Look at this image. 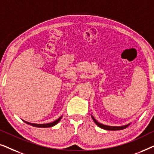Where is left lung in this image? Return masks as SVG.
I'll return each instance as SVG.
<instances>
[{"instance_id": "1", "label": "left lung", "mask_w": 154, "mask_h": 154, "mask_svg": "<svg viewBox=\"0 0 154 154\" xmlns=\"http://www.w3.org/2000/svg\"><path fill=\"white\" fill-rule=\"evenodd\" d=\"M92 119H93L94 123H96L97 125L99 126V127L101 128H102V129H104V130H121L125 129V128H126L130 125V124H128V125H123V126H108V125H103V124H101L100 123H98V122L95 119H94V118L92 116Z\"/></svg>"}]
</instances>
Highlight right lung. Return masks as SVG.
<instances>
[{
  "mask_svg": "<svg viewBox=\"0 0 154 154\" xmlns=\"http://www.w3.org/2000/svg\"><path fill=\"white\" fill-rule=\"evenodd\" d=\"M62 116H61V117L59 118L57 120H56V121L52 122V123H46V124H35V123H29V122H26V121H24V123L28 124V125L34 126V127H37V128H50V127H52V126L55 125L56 124H57L59 123V121H60V120L62 119Z\"/></svg>",
  "mask_w": 154,
  "mask_h": 154,
  "instance_id": "right-lung-1",
  "label": "right lung"
}]
</instances>
